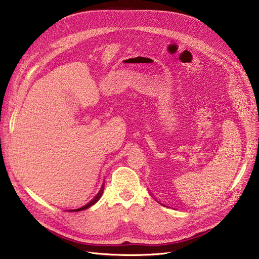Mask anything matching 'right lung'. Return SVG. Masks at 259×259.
I'll return each instance as SVG.
<instances>
[{"instance_id":"1","label":"right lung","mask_w":259,"mask_h":259,"mask_svg":"<svg viewBox=\"0 0 259 259\" xmlns=\"http://www.w3.org/2000/svg\"><path fill=\"white\" fill-rule=\"evenodd\" d=\"M103 191H104V183H103V186H102V188H101V190L99 191V193H98L96 196H95V198L93 199V200H91L88 204H85V205H83L82 207H79V208H76V210H70V211H68V212H79V211H83V210H86V208H89L90 206H92L93 204H95L98 200H99L100 198H101V196H102V194H103Z\"/></svg>"}]
</instances>
